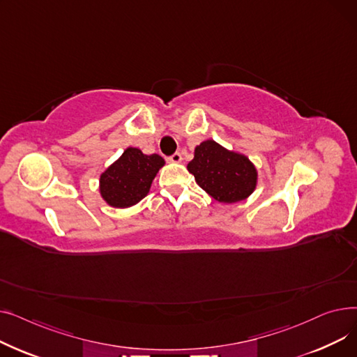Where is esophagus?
<instances>
[{
	"label": "esophagus",
	"mask_w": 357,
	"mask_h": 357,
	"mask_svg": "<svg viewBox=\"0 0 357 357\" xmlns=\"http://www.w3.org/2000/svg\"><path fill=\"white\" fill-rule=\"evenodd\" d=\"M167 160L169 162H174V163H179V162H182V156H181L179 152H175L174 155H171V156L167 158Z\"/></svg>",
	"instance_id": "obj_1"
}]
</instances>
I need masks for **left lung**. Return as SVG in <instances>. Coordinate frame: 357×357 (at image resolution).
<instances>
[{
    "label": "left lung",
    "mask_w": 357,
    "mask_h": 357,
    "mask_svg": "<svg viewBox=\"0 0 357 357\" xmlns=\"http://www.w3.org/2000/svg\"><path fill=\"white\" fill-rule=\"evenodd\" d=\"M188 171L201 188L220 202L231 204L246 199L256 188L257 172L252 162L214 140L197 146Z\"/></svg>",
    "instance_id": "obj_1"
}]
</instances>
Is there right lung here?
Instances as JSON below:
<instances>
[{"label":"right lung","mask_w":357,"mask_h":357,"mask_svg":"<svg viewBox=\"0 0 357 357\" xmlns=\"http://www.w3.org/2000/svg\"><path fill=\"white\" fill-rule=\"evenodd\" d=\"M165 160L159 155H143L142 150L128 147L121 158L101 175L102 198L117 208H127L143 199Z\"/></svg>","instance_id":"obj_1"}]
</instances>
